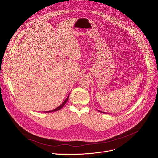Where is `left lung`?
Returning <instances> with one entry per match:
<instances>
[{
  "instance_id": "left-lung-1",
  "label": "left lung",
  "mask_w": 158,
  "mask_h": 158,
  "mask_svg": "<svg viewBox=\"0 0 158 158\" xmlns=\"http://www.w3.org/2000/svg\"><path fill=\"white\" fill-rule=\"evenodd\" d=\"M98 111H99V112H101V113H104V112H102V111H99V110H97Z\"/></svg>"
}]
</instances>
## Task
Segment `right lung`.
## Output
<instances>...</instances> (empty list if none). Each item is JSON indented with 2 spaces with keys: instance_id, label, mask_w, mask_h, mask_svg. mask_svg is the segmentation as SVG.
<instances>
[{
  "instance_id": "add662e5",
  "label": "right lung",
  "mask_w": 158,
  "mask_h": 158,
  "mask_svg": "<svg viewBox=\"0 0 158 158\" xmlns=\"http://www.w3.org/2000/svg\"><path fill=\"white\" fill-rule=\"evenodd\" d=\"M69 95H68V97H66V98L64 100V101L59 106V107H57V108H56V109H54V110H51V111H45V113H51V112H54V111H58V110H61L62 107L64 106V104L66 103V102H67V101H68V99H69Z\"/></svg>"
}]
</instances>
